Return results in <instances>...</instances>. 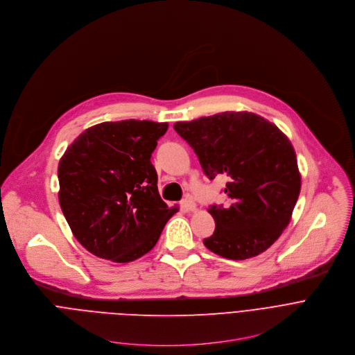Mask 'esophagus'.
I'll list each match as a JSON object with an SVG mask.
<instances>
[{"mask_svg": "<svg viewBox=\"0 0 355 355\" xmlns=\"http://www.w3.org/2000/svg\"><path fill=\"white\" fill-rule=\"evenodd\" d=\"M180 207H182L184 211H193V209H196V202L193 201L191 197H184V198L180 201Z\"/></svg>", "mask_w": 355, "mask_h": 355, "instance_id": "1", "label": "esophagus"}]
</instances>
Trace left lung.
<instances>
[{"label":"left lung","mask_w":355,"mask_h":355,"mask_svg":"<svg viewBox=\"0 0 355 355\" xmlns=\"http://www.w3.org/2000/svg\"><path fill=\"white\" fill-rule=\"evenodd\" d=\"M198 157L209 180L225 176V205H209L216 231L211 252L245 260L267 250L287 228L301 191L291 141L277 125L249 112H224L173 124Z\"/></svg>","instance_id":"left-lung-1"}]
</instances>
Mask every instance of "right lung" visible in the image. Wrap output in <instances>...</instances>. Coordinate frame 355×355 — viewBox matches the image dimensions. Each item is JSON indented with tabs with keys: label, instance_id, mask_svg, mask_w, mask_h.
Wrapping results in <instances>:
<instances>
[{
	"label": "right lung",
	"instance_id": "obj_1",
	"mask_svg": "<svg viewBox=\"0 0 355 355\" xmlns=\"http://www.w3.org/2000/svg\"><path fill=\"white\" fill-rule=\"evenodd\" d=\"M168 123L105 121L87 128L58 164V201L77 241L92 254L128 263L148 253L178 207L158 191L151 164Z\"/></svg>",
	"mask_w": 355,
	"mask_h": 355
}]
</instances>
